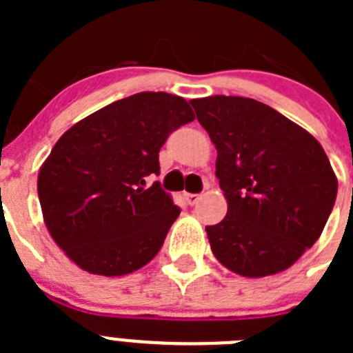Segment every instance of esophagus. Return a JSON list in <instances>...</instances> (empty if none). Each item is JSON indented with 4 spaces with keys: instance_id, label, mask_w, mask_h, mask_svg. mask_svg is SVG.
I'll return each mask as SVG.
<instances>
[{
    "instance_id": "1",
    "label": "esophagus",
    "mask_w": 353,
    "mask_h": 353,
    "mask_svg": "<svg viewBox=\"0 0 353 353\" xmlns=\"http://www.w3.org/2000/svg\"><path fill=\"white\" fill-rule=\"evenodd\" d=\"M185 201L189 205H196L199 201V198H201V194H191V192H185Z\"/></svg>"
}]
</instances>
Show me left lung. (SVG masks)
<instances>
[{"instance_id": "8db88e82", "label": "left lung", "mask_w": 353, "mask_h": 353, "mask_svg": "<svg viewBox=\"0 0 353 353\" xmlns=\"http://www.w3.org/2000/svg\"><path fill=\"white\" fill-rule=\"evenodd\" d=\"M191 104L217 150L215 176L228 201L226 217L205 228L214 256L244 277L290 269L322 235L338 194L322 145L254 99Z\"/></svg>"}]
</instances>
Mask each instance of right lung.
Listing matches in <instances>:
<instances>
[{"label": "right lung", "mask_w": 353, "mask_h": 353, "mask_svg": "<svg viewBox=\"0 0 353 353\" xmlns=\"http://www.w3.org/2000/svg\"><path fill=\"white\" fill-rule=\"evenodd\" d=\"M194 120L185 99L141 92L77 121L39 171L43 223L68 258L90 274L125 276L164 244L180 208L161 183L159 150Z\"/></svg>", "instance_id": "obj_1"}]
</instances>
